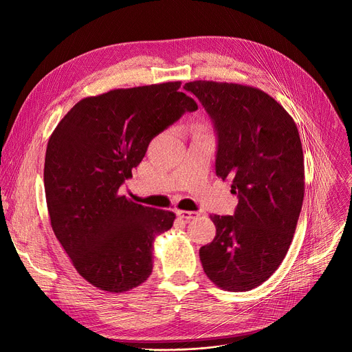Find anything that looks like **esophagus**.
<instances>
[{"label": "esophagus", "mask_w": 352, "mask_h": 352, "mask_svg": "<svg viewBox=\"0 0 352 352\" xmlns=\"http://www.w3.org/2000/svg\"><path fill=\"white\" fill-rule=\"evenodd\" d=\"M177 215H178L179 218H182V219H186V221H191V219L197 218L199 214L195 212V211H182V210H178V211H177Z\"/></svg>", "instance_id": "esophagus-1"}]
</instances>
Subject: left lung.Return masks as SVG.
<instances>
[{
	"mask_svg": "<svg viewBox=\"0 0 352 352\" xmlns=\"http://www.w3.org/2000/svg\"><path fill=\"white\" fill-rule=\"evenodd\" d=\"M218 137L215 173L231 179L234 215H210L214 241L201 247L208 278L226 291H250L285 258L304 201V154L292 117L267 92L241 84L191 81Z\"/></svg>",
	"mask_w": 352,
	"mask_h": 352,
	"instance_id": "8db88e82",
	"label": "left lung"
}]
</instances>
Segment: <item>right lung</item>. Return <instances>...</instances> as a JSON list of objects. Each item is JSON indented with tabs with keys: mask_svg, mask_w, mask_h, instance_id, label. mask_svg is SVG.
Instances as JSON below:
<instances>
[{
	"mask_svg": "<svg viewBox=\"0 0 352 352\" xmlns=\"http://www.w3.org/2000/svg\"><path fill=\"white\" fill-rule=\"evenodd\" d=\"M179 87L87 97L48 140L44 186L52 231L78 274L102 291L118 294L146 281L154 239L174 224V212L135 204L118 191L151 140L198 108Z\"/></svg>",
	"mask_w": 352,
	"mask_h": 352,
	"instance_id": "add662e5",
	"label": "right lung"
}]
</instances>
